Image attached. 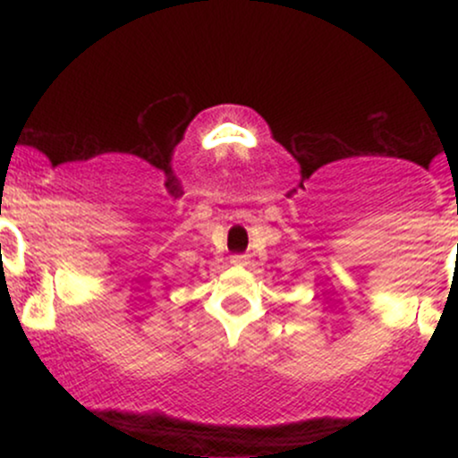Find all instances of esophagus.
<instances>
[{
    "label": "esophagus",
    "mask_w": 458,
    "mask_h": 458,
    "mask_svg": "<svg viewBox=\"0 0 458 458\" xmlns=\"http://www.w3.org/2000/svg\"><path fill=\"white\" fill-rule=\"evenodd\" d=\"M233 262H236V265H243L245 256L243 254H236V256H233Z\"/></svg>",
    "instance_id": "obj_1"
}]
</instances>
